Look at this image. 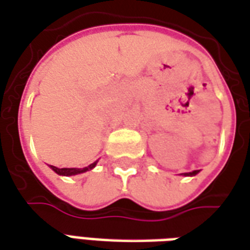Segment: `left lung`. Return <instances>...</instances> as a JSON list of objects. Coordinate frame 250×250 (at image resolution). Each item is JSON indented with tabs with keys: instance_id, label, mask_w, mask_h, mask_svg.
Instances as JSON below:
<instances>
[{
	"instance_id": "8db88e82",
	"label": "left lung",
	"mask_w": 250,
	"mask_h": 250,
	"mask_svg": "<svg viewBox=\"0 0 250 250\" xmlns=\"http://www.w3.org/2000/svg\"><path fill=\"white\" fill-rule=\"evenodd\" d=\"M198 173V170H193V172H190V173H183L184 176H194V174H197Z\"/></svg>"
}]
</instances>
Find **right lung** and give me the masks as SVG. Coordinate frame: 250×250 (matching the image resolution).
Listing matches in <instances>:
<instances>
[{"instance_id": "1", "label": "right lung", "mask_w": 250, "mask_h": 250, "mask_svg": "<svg viewBox=\"0 0 250 250\" xmlns=\"http://www.w3.org/2000/svg\"><path fill=\"white\" fill-rule=\"evenodd\" d=\"M96 164H97V161L90 164L89 167H83V169H78V167H53V165H50V167H52L53 170L57 173V174H61V176H74V174H80V173L90 170V169H93V167H96Z\"/></svg>"}]
</instances>
